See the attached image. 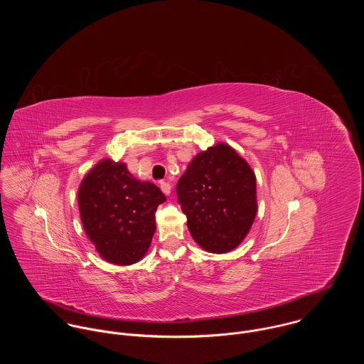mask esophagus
Wrapping results in <instances>:
<instances>
[{
	"mask_svg": "<svg viewBox=\"0 0 364 364\" xmlns=\"http://www.w3.org/2000/svg\"><path fill=\"white\" fill-rule=\"evenodd\" d=\"M159 188L161 191L165 193V195H169L171 193V183L169 182H159Z\"/></svg>",
	"mask_w": 364,
	"mask_h": 364,
	"instance_id": "1",
	"label": "esophagus"
}]
</instances>
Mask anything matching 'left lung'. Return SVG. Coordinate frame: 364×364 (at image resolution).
Returning a JSON list of instances; mask_svg holds the SVG:
<instances>
[{
    "label": "left lung",
    "instance_id": "8db88e82",
    "mask_svg": "<svg viewBox=\"0 0 364 364\" xmlns=\"http://www.w3.org/2000/svg\"><path fill=\"white\" fill-rule=\"evenodd\" d=\"M193 240L224 254L248 234L257 215V179L244 158L223 143L198 154L176 183Z\"/></svg>",
    "mask_w": 364,
    "mask_h": 364
}]
</instances>
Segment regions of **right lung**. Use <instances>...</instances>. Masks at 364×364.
<instances>
[{"mask_svg": "<svg viewBox=\"0 0 364 364\" xmlns=\"http://www.w3.org/2000/svg\"><path fill=\"white\" fill-rule=\"evenodd\" d=\"M166 200L151 182H140L126 164L101 161L84 178L78 206L88 238L105 260L130 264L147 252L156 208Z\"/></svg>", "mask_w": 364, "mask_h": 364, "instance_id": "right-lung-1", "label": "right lung"}]
</instances>
